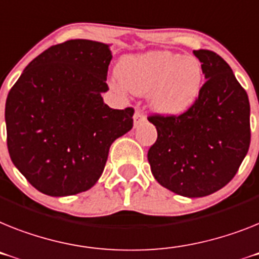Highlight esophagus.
Listing matches in <instances>:
<instances>
[{
    "instance_id": "34e87169",
    "label": "esophagus",
    "mask_w": 259,
    "mask_h": 259,
    "mask_svg": "<svg viewBox=\"0 0 259 259\" xmlns=\"http://www.w3.org/2000/svg\"><path fill=\"white\" fill-rule=\"evenodd\" d=\"M134 125H138V123H141V122H145V121H146V116H145V114H143L142 112H141L140 109H137L136 110V113H134Z\"/></svg>"
}]
</instances>
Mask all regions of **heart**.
<instances>
[{
    "mask_svg": "<svg viewBox=\"0 0 259 259\" xmlns=\"http://www.w3.org/2000/svg\"><path fill=\"white\" fill-rule=\"evenodd\" d=\"M117 75L109 81L116 92L149 93L150 106L167 117L190 110L203 87V67L199 59L171 51L125 56L117 66Z\"/></svg>",
    "mask_w": 259,
    "mask_h": 259,
    "instance_id": "b5f03b06",
    "label": "heart"
}]
</instances>
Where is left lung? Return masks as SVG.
<instances>
[{
	"mask_svg": "<svg viewBox=\"0 0 259 259\" xmlns=\"http://www.w3.org/2000/svg\"><path fill=\"white\" fill-rule=\"evenodd\" d=\"M205 82L195 105L175 117L154 114L158 138L149 149L151 172L167 190L203 197L227 186L250 146L247 93L225 60L209 50H195Z\"/></svg>",
	"mask_w": 259,
	"mask_h": 259,
	"instance_id": "1",
	"label": "left lung"
}]
</instances>
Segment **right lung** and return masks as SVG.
Wrapping results in <instances>:
<instances>
[{
    "label": "right lung",
    "mask_w": 259,
    "mask_h": 259,
    "mask_svg": "<svg viewBox=\"0 0 259 259\" xmlns=\"http://www.w3.org/2000/svg\"><path fill=\"white\" fill-rule=\"evenodd\" d=\"M109 45L71 39L30 62L6 99L8 150L32 187L49 196L92 188L110 145L133 127V108L112 109L101 93Z\"/></svg>",
    "instance_id": "add662e5"
}]
</instances>
